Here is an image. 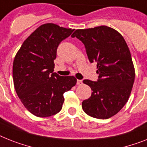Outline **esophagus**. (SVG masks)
<instances>
[{
    "label": "esophagus",
    "mask_w": 147,
    "mask_h": 147,
    "mask_svg": "<svg viewBox=\"0 0 147 147\" xmlns=\"http://www.w3.org/2000/svg\"><path fill=\"white\" fill-rule=\"evenodd\" d=\"M82 81L81 80H76V84L78 85V86L82 85Z\"/></svg>",
    "instance_id": "esophagus-1"
}]
</instances>
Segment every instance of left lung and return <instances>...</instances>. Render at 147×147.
I'll use <instances>...</instances> for the list:
<instances>
[{"mask_svg":"<svg viewBox=\"0 0 147 147\" xmlns=\"http://www.w3.org/2000/svg\"><path fill=\"white\" fill-rule=\"evenodd\" d=\"M84 44L91 63L97 62L98 80H84L92 95L82 103V110L94 118L106 119L116 115L127 103L135 72L130 50L123 37L107 26L77 29L71 35Z\"/></svg>","mask_w":147,"mask_h":147,"instance_id":"obj_1","label":"left lung"}]
</instances>
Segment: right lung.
Masks as SVG:
<instances>
[{"label":"right lung","mask_w":147,"mask_h":147,"mask_svg":"<svg viewBox=\"0 0 147 147\" xmlns=\"http://www.w3.org/2000/svg\"><path fill=\"white\" fill-rule=\"evenodd\" d=\"M74 31L53 23L40 25L16 55L14 87L23 105L34 116L48 117L58 113L65 100L64 93L76 85L74 76L53 72L58 47Z\"/></svg>","instance_id":"right-lung-1"}]
</instances>
